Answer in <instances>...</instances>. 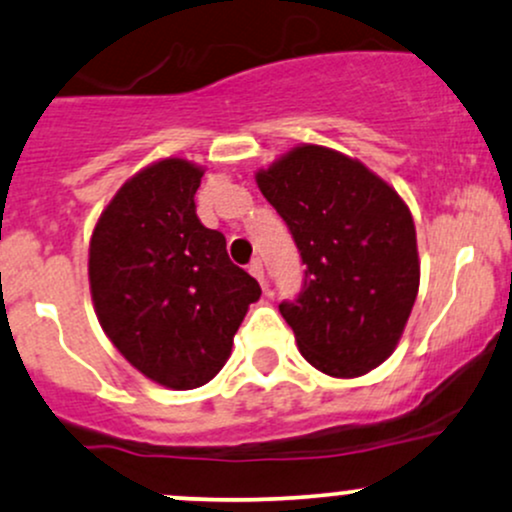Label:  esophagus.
I'll return each mask as SVG.
<instances>
[{"instance_id": "esophagus-1", "label": "esophagus", "mask_w": 512, "mask_h": 512, "mask_svg": "<svg viewBox=\"0 0 512 512\" xmlns=\"http://www.w3.org/2000/svg\"><path fill=\"white\" fill-rule=\"evenodd\" d=\"M250 274L257 279V282L265 286V265H262V260H252L250 262Z\"/></svg>"}]
</instances>
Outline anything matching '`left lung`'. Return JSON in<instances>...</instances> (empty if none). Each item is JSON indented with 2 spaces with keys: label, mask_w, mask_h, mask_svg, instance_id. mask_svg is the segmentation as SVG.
<instances>
[{
  "label": "left lung",
  "mask_w": 512,
  "mask_h": 512,
  "mask_svg": "<svg viewBox=\"0 0 512 512\" xmlns=\"http://www.w3.org/2000/svg\"><path fill=\"white\" fill-rule=\"evenodd\" d=\"M255 182L306 265L296 303L279 311L303 359L357 379L393 355L420 286L415 223L401 194L357 157L301 143Z\"/></svg>",
  "instance_id": "obj_1"
}]
</instances>
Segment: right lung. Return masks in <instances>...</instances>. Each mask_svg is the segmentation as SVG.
<instances>
[{"mask_svg":"<svg viewBox=\"0 0 512 512\" xmlns=\"http://www.w3.org/2000/svg\"><path fill=\"white\" fill-rule=\"evenodd\" d=\"M206 167L150 162L121 184L89 240V291L111 345L172 391L209 384L260 284L228 260L226 238L196 218Z\"/></svg>","mask_w":512,"mask_h":512,"instance_id":"obj_1","label":"right lung"}]
</instances>
